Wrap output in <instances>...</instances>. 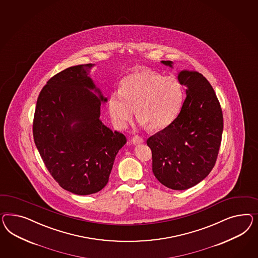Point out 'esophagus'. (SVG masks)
<instances>
[{
    "label": "esophagus",
    "mask_w": 258,
    "mask_h": 258,
    "mask_svg": "<svg viewBox=\"0 0 258 258\" xmlns=\"http://www.w3.org/2000/svg\"><path fill=\"white\" fill-rule=\"evenodd\" d=\"M132 143L134 145L141 144V143H143V139L140 136H135L132 139Z\"/></svg>",
    "instance_id": "obj_1"
}]
</instances>
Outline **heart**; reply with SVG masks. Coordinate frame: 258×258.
Returning a JSON list of instances; mask_svg holds the SVG:
<instances>
[{"mask_svg":"<svg viewBox=\"0 0 258 258\" xmlns=\"http://www.w3.org/2000/svg\"><path fill=\"white\" fill-rule=\"evenodd\" d=\"M184 90L179 80L150 70L127 75L120 82L118 94L110 96L111 117L119 126L133 118V111L140 124L148 131H160L169 126L181 108Z\"/></svg>","mask_w":258,"mask_h":258,"instance_id":"heart-1","label":"heart"}]
</instances>
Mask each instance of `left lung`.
<instances>
[{
  "label": "left lung",
  "mask_w": 258,
  "mask_h": 258,
  "mask_svg": "<svg viewBox=\"0 0 258 258\" xmlns=\"http://www.w3.org/2000/svg\"><path fill=\"white\" fill-rule=\"evenodd\" d=\"M178 79L187 87L181 111L169 126L148 139L147 145L155 178L169 188L184 190L213 169L221 147L223 116L213 88L203 74L183 71Z\"/></svg>",
  "instance_id": "8db88e82"
}]
</instances>
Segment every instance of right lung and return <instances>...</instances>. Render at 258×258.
Instances as JSON below:
<instances>
[{
  "label": "right lung",
  "instance_id": "obj_1",
  "mask_svg": "<svg viewBox=\"0 0 258 258\" xmlns=\"http://www.w3.org/2000/svg\"><path fill=\"white\" fill-rule=\"evenodd\" d=\"M90 67H70L50 78L37 97L33 120L34 140L46 168L62 188L77 195L103 189L126 143L124 135L99 119L106 98L89 90L100 93L89 77Z\"/></svg>",
  "mask_w": 258,
  "mask_h": 258
}]
</instances>
